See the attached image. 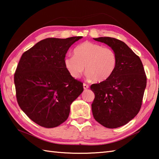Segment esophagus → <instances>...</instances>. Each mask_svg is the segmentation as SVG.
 Segmentation results:
<instances>
[{
	"label": "esophagus",
	"instance_id": "esophagus-1",
	"mask_svg": "<svg viewBox=\"0 0 159 159\" xmlns=\"http://www.w3.org/2000/svg\"><path fill=\"white\" fill-rule=\"evenodd\" d=\"M83 88H84L85 90L88 89V88H89V85H87V84H85V83H83Z\"/></svg>",
	"mask_w": 159,
	"mask_h": 159
}]
</instances>
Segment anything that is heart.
Instances as JSON below:
<instances>
[{"label": "heart", "mask_w": 159, "mask_h": 159, "mask_svg": "<svg viewBox=\"0 0 159 159\" xmlns=\"http://www.w3.org/2000/svg\"><path fill=\"white\" fill-rule=\"evenodd\" d=\"M64 64L74 79H79L83 72L96 82H102L111 77L117 64L116 53L111 48L95 43L85 41L74 49V55H66Z\"/></svg>", "instance_id": "1"}]
</instances>
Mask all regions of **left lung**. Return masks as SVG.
I'll return each instance as SVG.
<instances>
[{
  "label": "left lung",
  "instance_id": "1",
  "mask_svg": "<svg viewBox=\"0 0 159 159\" xmlns=\"http://www.w3.org/2000/svg\"><path fill=\"white\" fill-rule=\"evenodd\" d=\"M94 40L111 47L117 64L109 79L90 86L95 93L93 117L104 127L116 128L128 123L140 110L147 76L140 58L124 42L111 37Z\"/></svg>",
  "mask_w": 159,
  "mask_h": 159
}]
</instances>
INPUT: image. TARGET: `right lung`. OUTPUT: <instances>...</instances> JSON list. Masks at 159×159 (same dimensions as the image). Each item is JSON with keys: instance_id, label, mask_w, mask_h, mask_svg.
<instances>
[{"instance_id": "1", "label": "right lung", "mask_w": 159, "mask_h": 159, "mask_svg": "<svg viewBox=\"0 0 159 159\" xmlns=\"http://www.w3.org/2000/svg\"><path fill=\"white\" fill-rule=\"evenodd\" d=\"M82 36L48 38L24 52L14 81L21 109L34 123L51 128L68 118L70 106L83 91V83L65 68L69 48Z\"/></svg>"}]
</instances>
